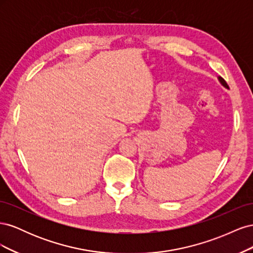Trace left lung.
I'll return each mask as SVG.
<instances>
[{
  "label": "left lung",
  "mask_w": 253,
  "mask_h": 253,
  "mask_svg": "<svg viewBox=\"0 0 253 253\" xmlns=\"http://www.w3.org/2000/svg\"><path fill=\"white\" fill-rule=\"evenodd\" d=\"M218 81L221 83V85H223V86H225L226 88H229V86H228V84H227V82L223 79V78H221V77H218Z\"/></svg>",
  "instance_id": "obj_1"
}]
</instances>
